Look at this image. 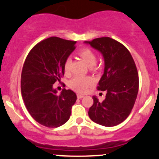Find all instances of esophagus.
Returning a JSON list of instances; mask_svg holds the SVG:
<instances>
[{"mask_svg":"<svg viewBox=\"0 0 159 159\" xmlns=\"http://www.w3.org/2000/svg\"><path fill=\"white\" fill-rule=\"evenodd\" d=\"M84 95H80V94H77V98H78V99H82V98H84Z\"/></svg>","mask_w":159,"mask_h":159,"instance_id":"1","label":"esophagus"}]
</instances>
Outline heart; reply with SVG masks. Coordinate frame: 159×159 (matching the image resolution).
Instances as JSON below:
<instances>
[{
	"label": "heart",
	"instance_id": "b5f03b06",
	"mask_svg": "<svg viewBox=\"0 0 159 159\" xmlns=\"http://www.w3.org/2000/svg\"><path fill=\"white\" fill-rule=\"evenodd\" d=\"M80 56L81 58L85 61L89 67H92L96 63V56L95 53L88 48L82 49L80 52ZM71 60L70 58H67L64 63V71L66 74L70 73L71 71ZM93 79L89 76H84V75H77L73 78L70 82V88H72L78 92H84L88 87L93 84Z\"/></svg>",
	"mask_w": 159,
	"mask_h": 159
}]
</instances>
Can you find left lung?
Instances as JSON below:
<instances>
[{
  "instance_id": "left-lung-1",
  "label": "left lung",
  "mask_w": 159,
  "mask_h": 159,
  "mask_svg": "<svg viewBox=\"0 0 159 159\" xmlns=\"http://www.w3.org/2000/svg\"><path fill=\"white\" fill-rule=\"evenodd\" d=\"M102 54L104 71L98 84V90L106 92V98L94 102L88 116L95 123L114 127L128 117L139 92V76L130 52L119 42L110 37H100L85 41Z\"/></svg>"
}]
</instances>
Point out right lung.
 <instances>
[{"label":"right lung","instance_id":"1","mask_svg":"<svg viewBox=\"0 0 159 159\" xmlns=\"http://www.w3.org/2000/svg\"><path fill=\"white\" fill-rule=\"evenodd\" d=\"M76 41L52 36L38 43L25 60L21 73V95L28 111L40 124L58 127L69 119L76 95L53 84L64 74V63Z\"/></svg>","mask_w":159,"mask_h":159}]
</instances>
